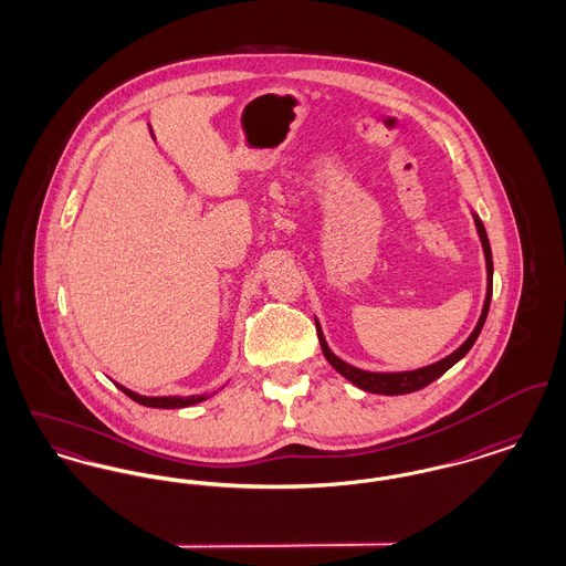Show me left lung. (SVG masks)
I'll return each instance as SVG.
<instances>
[{"label":"left lung","mask_w":566,"mask_h":566,"mask_svg":"<svg viewBox=\"0 0 566 566\" xmlns=\"http://www.w3.org/2000/svg\"><path fill=\"white\" fill-rule=\"evenodd\" d=\"M471 214H473V222H475V229H478V235H480V242H482L485 259L484 307H482L480 321L475 324V328L471 331V335H469L452 354H448L446 358H441V360H437V363H431V365H427V367L411 369V371H367V369H360V367H354L350 363H346L344 358H339L335 352L328 348V344H326V339H324L323 326L318 323V318L314 316L316 331H318V342H321L324 358L331 363V367H333L339 376L346 377L356 388H360V390H365V392H371V395H388V397L409 395V392H416V390L429 386L437 377L443 376L448 369H452V367L457 365L458 360H462V358L467 356V352L473 348V344L478 342V337H480V333H482V328H484L485 316H488V310H490V298H492V250H490V242H488L484 222L480 220L478 212H471Z\"/></svg>","instance_id":"obj_1"}]
</instances>
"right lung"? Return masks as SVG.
<instances>
[{"mask_svg": "<svg viewBox=\"0 0 566 566\" xmlns=\"http://www.w3.org/2000/svg\"><path fill=\"white\" fill-rule=\"evenodd\" d=\"M116 388L123 390L129 399H134L135 403L144 405V407H157V409H182V407L201 403L214 395L212 392V395H189V397H144V395H137L134 390L125 388L123 384H116Z\"/></svg>", "mask_w": 566, "mask_h": 566, "instance_id": "right-lung-1", "label": "right lung"}]
</instances>
